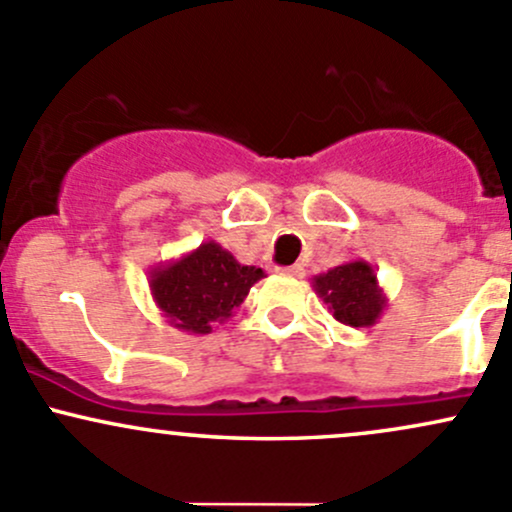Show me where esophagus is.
I'll use <instances>...</instances> for the list:
<instances>
[{"instance_id": "esophagus-1", "label": "esophagus", "mask_w": 512, "mask_h": 512, "mask_svg": "<svg viewBox=\"0 0 512 512\" xmlns=\"http://www.w3.org/2000/svg\"><path fill=\"white\" fill-rule=\"evenodd\" d=\"M277 272H279V274H286V277H296V279H301V277H303V274H306V272H303V267H301V265H291V267H279V269H277Z\"/></svg>"}]
</instances>
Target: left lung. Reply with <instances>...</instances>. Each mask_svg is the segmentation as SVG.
Here are the masks:
<instances>
[{
  "label": "left lung",
  "mask_w": 512,
  "mask_h": 512,
  "mask_svg": "<svg viewBox=\"0 0 512 512\" xmlns=\"http://www.w3.org/2000/svg\"><path fill=\"white\" fill-rule=\"evenodd\" d=\"M313 289L328 303L335 320L350 328H369L384 313L386 299L374 267L367 260H350L313 277Z\"/></svg>",
  "instance_id": "left-lung-1"
}]
</instances>
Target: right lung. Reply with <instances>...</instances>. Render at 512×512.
Wrapping results in <instances>:
<instances>
[{"mask_svg":"<svg viewBox=\"0 0 512 512\" xmlns=\"http://www.w3.org/2000/svg\"><path fill=\"white\" fill-rule=\"evenodd\" d=\"M262 277L260 267L240 265L216 240H209L177 260L150 267L148 284L155 306L172 328L206 335L213 323L233 316Z\"/></svg>","mask_w":512,"mask_h":512,"instance_id":"right-lung-1","label":"right lung"}]
</instances>
